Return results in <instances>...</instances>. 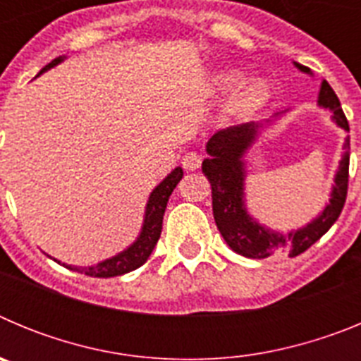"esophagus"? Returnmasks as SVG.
<instances>
[{
	"label": "esophagus",
	"instance_id": "34e87169",
	"mask_svg": "<svg viewBox=\"0 0 361 361\" xmlns=\"http://www.w3.org/2000/svg\"><path fill=\"white\" fill-rule=\"evenodd\" d=\"M200 162H202V159H200V155L197 152H186L183 155V166L184 170L188 171H193V170H199L200 168Z\"/></svg>",
	"mask_w": 361,
	"mask_h": 361
}]
</instances>
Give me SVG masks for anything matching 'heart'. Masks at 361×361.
Instances as JSON below:
<instances>
[{
	"instance_id": "obj_1",
	"label": "heart",
	"mask_w": 361,
	"mask_h": 361,
	"mask_svg": "<svg viewBox=\"0 0 361 361\" xmlns=\"http://www.w3.org/2000/svg\"><path fill=\"white\" fill-rule=\"evenodd\" d=\"M238 73L228 72L220 75V85L222 86H233L238 81ZM269 85L262 79H251V81L244 82L235 94L231 95L228 103V110L233 116H250L257 110L264 106L269 101Z\"/></svg>"
}]
</instances>
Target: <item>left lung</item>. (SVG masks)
Returning <instances> with one entry per match:
<instances>
[{
	"mask_svg": "<svg viewBox=\"0 0 361 361\" xmlns=\"http://www.w3.org/2000/svg\"><path fill=\"white\" fill-rule=\"evenodd\" d=\"M298 70L311 73L307 66L295 63ZM318 104L333 111V121L340 128L349 132V123L343 114L336 94L327 81L322 82ZM260 124L247 123L240 126L220 130L206 145L208 159H204L202 171L212 184L213 216L216 228L224 237L226 244L235 253L247 258H267L275 255H289L298 257L309 250L322 235L329 231L343 209L349 186V137L345 139V153H343L336 177H334L333 193L329 204L325 206L322 215L309 222L305 228L295 229L289 233L271 231L253 220L244 204V153L250 149L258 135Z\"/></svg>",
	"mask_w": 361,
	"mask_h": 361,
	"instance_id": "obj_1",
	"label": "left lung"
}]
</instances>
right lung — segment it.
Returning <instances> with one entry per match:
<instances>
[{
  "instance_id": "right-lung-1",
  "label": "right lung",
  "mask_w": 361,
  "mask_h": 361,
  "mask_svg": "<svg viewBox=\"0 0 361 361\" xmlns=\"http://www.w3.org/2000/svg\"><path fill=\"white\" fill-rule=\"evenodd\" d=\"M63 59H65L63 56L56 57L54 61H50L49 65L43 66L37 75H41L43 72H47V70H50L52 66H56L57 63H61ZM183 175H184L183 168H175V170L171 171V173L152 191L148 204H146L142 231L141 235H139V238L130 245L128 250H124L123 253L116 255V257L108 258V260H104V262H99L97 266H92V267H75V266H65V264H63V266L68 267V269L72 271H78V273H85L86 276H94V279H110V276H119V275H124V273H130V271L137 269V267H141L142 264L148 260L153 247H155V244H157L159 237H161L162 216H164V212H166V204H168L171 191L175 190V186H177L178 180L183 178Z\"/></svg>"
}]
</instances>
